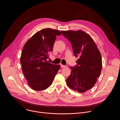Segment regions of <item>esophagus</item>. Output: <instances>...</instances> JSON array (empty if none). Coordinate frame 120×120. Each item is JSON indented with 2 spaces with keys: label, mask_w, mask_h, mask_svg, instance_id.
I'll return each mask as SVG.
<instances>
[{
  "label": "esophagus",
  "mask_w": 120,
  "mask_h": 120,
  "mask_svg": "<svg viewBox=\"0 0 120 120\" xmlns=\"http://www.w3.org/2000/svg\"><path fill=\"white\" fill-rule=\"evenodd\" d=\"M61 67L62 68H66L67 66H65V65H63V64H61Z\"/></svg>",
  "instance_id": "esophagus-1"
}]
</instances>
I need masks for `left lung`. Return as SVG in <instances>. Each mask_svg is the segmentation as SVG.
<instances>
[{"label":"left lung","instance_id":"8db88e82","mask_svg":"<svg viewBox=\"0 0 120 120\" xmlns=\"http://www.w3.org/2000/svg\"><path fill=\"white\" fill-rule=\"evenodd\" d=\"M72 45L75 56L78 58L75 67H71L70 75L66 80L71 89L84 93L92 88L99 77L102 68L100 51L89 35L81 30L62 31Z\"/></svg>","mask_w":120,"mask_h":120}]
</instances>
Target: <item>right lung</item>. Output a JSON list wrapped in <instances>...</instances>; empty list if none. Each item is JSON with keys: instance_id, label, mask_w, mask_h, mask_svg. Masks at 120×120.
Here are the masks:
<instances>
[{"instance_id": "obj_1", "label": "right lung", "mask_w": 120, "mask_h": 120, "mask_svg": "<svg viewBox=\"0 0 120 120\" xmlns=\"http://www.w3.org/2000/svg\"><path fill=\"white\" fill-rule=\"evenodd\" d=\"M60 31L45 28L38 31L26 43L22 51L20 63L29 86L36 91H43L52 84L59 64L48 63L47 59L53 51L56 36Z\"/></svg>"}]
</instances>
